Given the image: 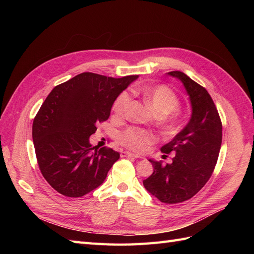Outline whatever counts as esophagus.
Instances as JSON below:
<instances>
[{"instance_id": "obj_1", "label": "esophagus", "mask_w": 254, "mask_h": 254, "mask_svg": "<svg viewBox=\"0 0 254 254\" xmlns=\"http://www.w3.org/2000/svg\"><path fill=\"white\" fill-rule=\"evenodd\" d=\"M121 157H122V158H125V157L141 158L139 155H136V153H132V152H129V151H122V152H121Z\"/></svg>"}]
</instances>
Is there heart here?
<instances>
[{"instance_id": "b5f03b06", "label": "heart", "mask_w": 254, "mask_h": 254, "mask_svg": "<svg viewBox=\"0 0 254 254\" xmlns=\"http://www.w3.org/2000/svg\"><path fill=\"white\" fill-rule=\"evenodd\" d=\"M143 95L153 109L160 114H168L179 107V99L175 92L166 86H148L135 89ZM130 95L124 91L117 97L113 104V111L118 118H124L130 106ZM156 141V136L148 130L130 127L119 135V142L126 147L135 151H145Z\"/></svg>"}]
</instances>
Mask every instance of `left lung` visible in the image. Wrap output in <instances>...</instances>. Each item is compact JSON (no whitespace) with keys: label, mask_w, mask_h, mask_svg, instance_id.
<instances>
[{"label":"left lung","mask_w":254,"mask_h":254,"mask_svg":"<svg viewBox=\"0 0 254 254\" xmlns=\"http://www.w3.org/2000/svg\"><path fill=\"white\" fill-rule=\"evenodd\" d=\"M186 88L191 105L188 125L161 147L176 155L173 163L149 160L153 173L143 180L145 189L161 202L179 203L189 200L210 179L216 165L222 139V125L211 95L200 84L180 71L168 72Z\"/></svg>","instance_id":"left-lung-1"}]
</instances>
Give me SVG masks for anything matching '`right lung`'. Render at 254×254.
<instances>
[{"label":"right lung","mask_w":254,"mask_h":254,"mask_svg":"<svg viewBox=\"0 0 254 254\" xmlns=\"http://www.w3.org/2000/svg\"><path fill=\"white\" fill-rule=\"evenodd\" d=\"M137 75L122 78L84 72L52 90L36 114L33 141L38 165L50 186L66 197H82L105 181L120 158L97 149L89 137L109 119L117 97Z\"/></svg>","instance_id":"1"}]
</instances>
